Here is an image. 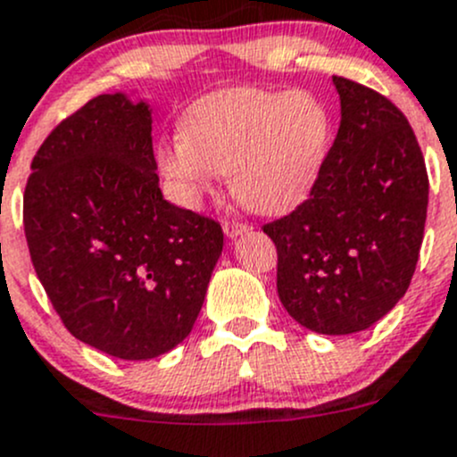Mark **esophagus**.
<instances>
[{"instance_id": "esophagus-1", "label": "esophagus", "mask_w": 457, "mask_h": 457, "mask_svg": "<svg viewBox=\"0 0 457 457\" xmlns=\"http://www.w3.org/2000/svg\"><path fill=\"white\" fill-rule=\"evenodd\" d=\"M248 228H251V227H248L246 222H224V233H227L228 239H235L237 235L246 233Z\"/></svg>"}]
</instances>
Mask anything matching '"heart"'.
Wrapping results in <instances>:
<instances>
[{"instance_id":"b5f03b06","label":"heart","mask_w":457,"mask_h":457,"mask_svg":"<svg viewBox=\"0 0 457 457\" xmlns=\"http://www.w3.org/2000/svg\"><path fill=\"white\" fill-rule=\"evenodd\" d=\"M182 136L158 147L178 204L197 209L230 173L233 194L257 213H284L314 185L330 147V114L308 92L230 87L197 98Z\"/></svg>"}]
</instances>
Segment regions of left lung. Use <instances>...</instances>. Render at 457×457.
I'll list each match as a JSON object with an SVG mask.
<instances>
[{"instance_id": "left-lung-1", "label": "left lung", "mask_w": 457, "mask_h": 457, "mask_svg": "<svg viewBox=\"0 0 457 457\" xmlns=\"http://www.w3.org/2000/svg\"><path fill=\"white\" fill-rule=\"evenodd\" d=\"M341 125L310 197L263 224L277 246V293L319 334L368 330L411 284L429 178L416 134L389 98L332 77Z\"/></svg>"}]
</instances>
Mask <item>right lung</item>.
Listing matches in <instances>:
<instances>
[{
  "instance_id": "1",
  "label": "right lung",
  "mask_w": 457,
  "mask_h": 457,
  "mask_svg": "<svg viewBox=\"0 0 457 457\" xmlns=\"http://www.w3.org/2000/svg\"><path fill=\"white\" fill-rule=\"evenodd\" d=\"M30 169L28 251L70 334L123 361L185 341L224 233L162 197L147 103L92 98L50 131Z\"/></svg>"
}]
</instances>
